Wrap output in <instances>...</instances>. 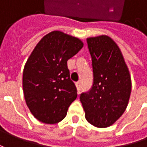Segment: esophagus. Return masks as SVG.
Returning a JSON list of instances; mask_svg holds the SVG:
<instances>
[{
    "mask_svg": "<svg viewBox=\"0 0 147 147\" xmlns=\"http://www.w3.org/2000/svg\"><path fill=\"white\" fill-rule=\"evenodd\" d=\"M76 87H77V90H78V92L79 93V92H80V90H81V88H82V86H81V82H77Z\"/></svg>",
    "mask_w": 147,
    "mask_h": 147,
    "instance_id": "1",
    "label": "esophagus"
}]
</instances>
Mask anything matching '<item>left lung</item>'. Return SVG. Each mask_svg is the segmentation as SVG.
<instances>
[{"label":"left lung","mask_w":147,"mask_h":147,"mask_svg":"<svg viewBox=\"0 0 147 147\" xmlns=\"http://www.w3.org/2000/svg\"><path fill=\"white\" fill-rule=\"evenodd\" d=\"M92 61L93 85L80 95L88 123L97 127L114 124L127 108L131 77L121 51L109 36L87 39Z\"/></svg>","instance_id":"1"}]
</instances>
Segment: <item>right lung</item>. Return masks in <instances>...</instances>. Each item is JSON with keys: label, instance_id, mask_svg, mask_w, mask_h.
<instances>
[{"label": "right lung", "instance_id": "1", "mask_svg": "<svg viewBox=\"0 0 147 147\" xmlns=\"http://www.w3.org/2000/svg\"><path fill=\"white\" fill-rule=\"evenodd\" d=\"M82 47L78 37L53 31L33 49L24 69L23 90L26 104L37 120L54 124L65 118L78 96L67 61Z\"/></svg>", "mask_w": 147, "mask_h": 147}]
</instances>
